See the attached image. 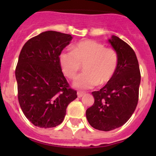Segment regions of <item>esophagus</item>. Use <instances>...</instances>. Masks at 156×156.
I'll list each match as a JSON object with an SVG mask.
<instances>
[{
	"instance_id": "1",
	"label": "esophagus",
	"mask_w": 156,
	"mask_h": 156,
	"mask_svg": "<svg viewBox=\"0 0 156 156\" xmlns=\"http://www.w3.org/2000/svg\"><path fill=\"white\" fill-rule=\"evenodd\" d=\"M83 95H84V93H83V92H81V91L77 92V96H78V98L83 97Z\"/></svg>"
}]
</instances>
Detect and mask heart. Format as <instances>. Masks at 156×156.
<instances>
[{
	"label": "heart",
	"mask_w": 156,
	"mask_h": 156,
	"mask_svg": "<svg viewBox=\"0 0 156 156\" xmlns=\"http://www.w3.org/2000/svg\"><path fill=\"white\" fill-rule=\"evenodd\" d=\"M59 61L63 73L69 79H73L83 65L85 72L73 82V86L80 90L92 88L98 83H108L118 66V56L113 49L105 48L101 43L90 40L78 43L73 51L62 52Z\"/></svg>",
	"instance_id": "obj_1"
}]
</instances>
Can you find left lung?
<instances>
[{"label":"left lung","instance_id":"1","mask_svg":"<svg viewBox=\"0 0 156 156\" xmlns=\"http://www.w3.org/2000/svg\"><path fill=\"white\" fill-rule=\"evenodd\" d=\"M108 42L118 56L114 76L98 91L92 92L94 103L86 111L94 129L109 131L127 122L138 102L140 73L136 54L126 42L112 36Z\"/></svg>","mask_w":156,"mask_h":156}]
</instances>
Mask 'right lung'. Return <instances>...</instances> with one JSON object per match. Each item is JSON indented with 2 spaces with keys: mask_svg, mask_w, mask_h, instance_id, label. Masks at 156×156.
<instances>
[{
  "mask_svg": "<svg viewBox=\"0 0 156 156\" xmlns=\"http://www.w3.org/2000/svg\"><path fill=\"white\" fill-rule=\"evenodd\" d=\"M73 37L43 32L22 48L16 69L18 98L23 113L36 126L55 127L64 120L66 108L77 98L62 71L59 56Z\"/></svg>",
  "mask_w": 156,
  "mask_h": 156,
  "instance_id": "obj_1",
  "label": "right lung"
}]
</instances>
